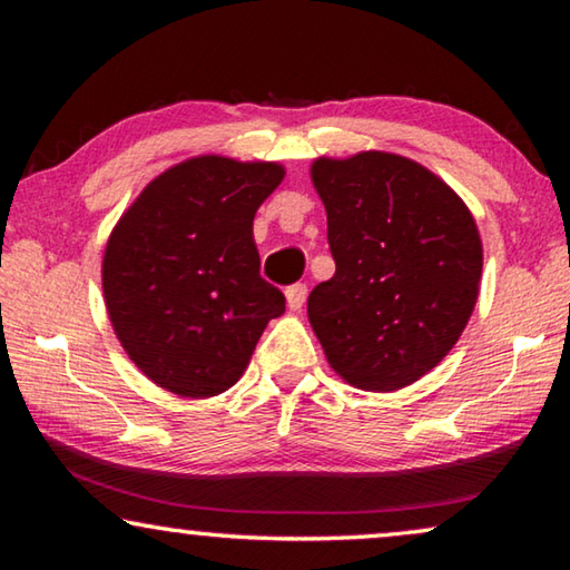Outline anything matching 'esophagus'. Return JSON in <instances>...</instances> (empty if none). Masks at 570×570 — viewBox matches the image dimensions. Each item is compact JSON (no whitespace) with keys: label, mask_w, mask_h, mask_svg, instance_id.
Listing matches in <instances>:
<instances>
[{"label":"esophagus","mask_w":570,"mask_h":570,"mask_svg":"<svg viewBox=\"0 0 570 570\" xmlns=\"http://www.w3.org/2000/svg\"><path fill=\"white\" fill-rule=\"evenodd\" d=\"M306 294H308L306 284L288 286L286 288V304H288V308H292V312H298V308H302L304 302H306Z\"/></svg>","instance_id":"obj_1"}]
</instances>
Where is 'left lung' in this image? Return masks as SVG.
Listing matches in <instances>:
<instances>
[{"label": "left lung", "instance_id": "left-lung-1", "mask_svg": "<svg viewBox=\"0 0 570 570\" xmlns=\"http://www.w3.org/2000/svg\"><path fill=\"white\" fill-rule=\"evenodd\" d=\"M336 264L306 312L332 370L364 392L417 382L458 344L478 302L475 218L435 173L397 153L316 158Z\"/></svg>", "mask_w": 570, "mask_h": 570}]
</instances>
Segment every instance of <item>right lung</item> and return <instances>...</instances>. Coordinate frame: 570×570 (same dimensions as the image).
Masks as SVG:
<instances>
[{"label":"right lung","instance_id":"add662e5","mask_svg":"<svg viewBox=\"0 0 570 570\" xmlns=\"http://www.w3.org/2000/svg\"><path fill=\"white\" fill-rule=\"evenodd\" d=\"M278 163L196 156L153 178L102 256L110 324L135 366L178 397L240 380L286 298L258 274L254 216L284 180Z\"/></svg>","mask_w":570,"mask_h":570}]
</instances>
